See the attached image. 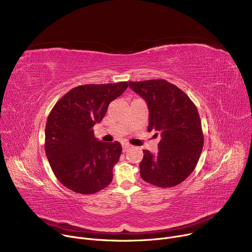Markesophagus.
I'll list each match as a JSON object with an SVG mask.
<instances>
[{
	"mask_svg": "<svg viewBox=\"0 0 252 252\" xmlns=\"http://www.w3.org/2000/svg\"><path fill=\"white\" fill-rule=\"evenodd\" d=\"M129 148H130V145H128V143H126V142H124V143H123V151H124V152L127 151Z\"/></svg>",
	"mask_w": 252,
	"mask_h": 252,
	"instance_id": "obj_1",
	"label": "esophagus"
}]
</instances>
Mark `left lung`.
Segmentation results:
<instances>
[{
	"instance_id": "obj_1",
	"label": "left lung",
	"mask_w": 252,
	"mask_h": 252,
	"mask_svg": "<svg viewBox=\"0 0 252 252\" xmlns=\"http://www.w3.org/2000/svg\"><path fill=\"white\" fill-rule=\"evenodd\" d=\"M128 85L148 103V130L161 134L158 154L142 151L141 178L158 188L182 184L194 170L203 148L195 104L186 93L165 80L128 82Z\"/></svg>"
}]
</instances>
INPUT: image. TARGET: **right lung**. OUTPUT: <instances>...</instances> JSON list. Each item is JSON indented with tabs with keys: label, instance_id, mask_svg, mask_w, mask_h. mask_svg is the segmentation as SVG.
I'll list each match as a JSON object with an SVG mask.
<instances>
[{
	"label": "right lung",
	"instance_id": "obj_1",
	"mask_svg": "<svg viewBox=\"0 0 252 252\" xmlns=\"http://www.w3.org/2000/svg\"><path fill=\"white\" fill-rule=\"evenodd\" d=\"M127 86V82L79 86L54 105L46 125L45 150L54 174L68 189L93 194L112 183L122 146L97 140L93 127Z\"/></svg>",
	"mask_w": 252,
	"mask_h": 252
}]
</instances>
